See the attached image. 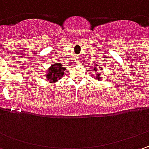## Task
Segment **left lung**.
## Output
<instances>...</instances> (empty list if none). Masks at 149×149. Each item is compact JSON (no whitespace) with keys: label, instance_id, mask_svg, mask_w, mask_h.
Wrapping results in <instances>:
<instances>
[{"label":"left lung","instance_id":"obj_1","mask_svg":"<svg viewBox=\"0 0 149 149\" xmlns=\"http://www.w3.org/2000/svg\"><path fill=\"white\" fill-rule=\"evenodd\" d=\"M100 70V68H99V70H98V71H99ZM96 77H97V79H100V75H99V74H97V76H96Z\"/></svg>","mask_w":149,"mask_h":149}]
</instances>
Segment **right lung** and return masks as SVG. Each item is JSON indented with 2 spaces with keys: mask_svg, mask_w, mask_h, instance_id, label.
Segmentation results:
<instances>
[{
  "mask_svg": "<svg viewBox=\"0 0 149 149\" xmlns=\"http://www.w3.org/2000/svg\"><path fill=\"white\" fill-rule=\"evenodd\" d=\"M65 68L63 67L60 64H53V65L49 68V73L46 74V79L49 80V82H55L58 79H60L62 77V75L65 74Z\"/></svg>",
  "mask_w": 149,
  "mask_h": 149,
  "instance_id": "1",
  "label": "right lung"
}]
</instances>
